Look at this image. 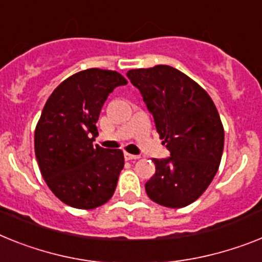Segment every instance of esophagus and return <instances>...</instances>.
Here are the masks:
<instances>
[{"label": "esophagus", "mask_w": 262, "mask_h": 262, "mask_svg": "<svg viewBox=\"0 0 262 262\" xmlns=\"http://www.w3.org/2000/svg\"><path fill=\"white\" fill-rule=\"evenodd\" d=\"M124 156H125V160H138V158H140V156L130 155V153H126V151L124 153Z\"/></svg>", "instance_id": "1"}]
</instances>
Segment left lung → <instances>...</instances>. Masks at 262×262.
<instances>
[{"instance_id":"left-lung-1","label":"left lung","mask_w":262,"mask_h":262,"mask_svg":"<svg viewBox=\"0 0 262 262\" xmlns=\"http://www.w3.org/2000/svg\"><path fill=\"white\" fill-rule=\"evenodd\" d=\"M126 76L170 151V157L153 160L156 173L145 184L146 194L166 208H184L205 192L219 170L224 150L219 112L199 83L172 67L133 69Z\"/></svg>"}]
</instances>
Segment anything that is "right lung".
<instances>
[{"label":"right lung","instance_id":"right-lung-1","mask_svg":"<svg viewBox=\"0 0 262 262\" xmlns=\"http://www.w3.org/2000/svg\"><path fill=\"white\" fill-rule=\"evenodd\" d=\"M126 83L117 72L93 68L70 76L46 101L36 126L34 151L43 180L67 205L94 209L116 190L124 153L93 141L107 96Z\"/></svg>","mask_w":262,"mask_h":262}]
</instances>
